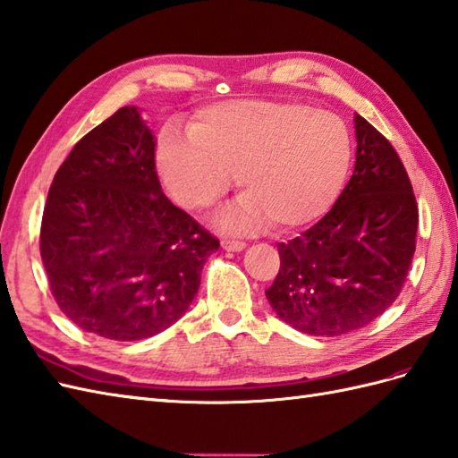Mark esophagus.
I'll list each match as a JSON object with an SVG mask.
<instances>
[{
    "mask_svg": "<svg viewBox=\"0 0 458 458\" xmlns=\"http://www.w3.org/2000/svg\"><path fill=\"white\" fill-rule=\"evenodd\" d=\"M221 247L225 249V250H229V252H239V250H242L244 247H247V244H244L242 241H237V239H223L221 241Z\"/></svg>",
    "mask_w": 458,
    "mask_h": 458,
    "instance_id": "34e87169",
    "label": "esophagus"
}]
</instances>
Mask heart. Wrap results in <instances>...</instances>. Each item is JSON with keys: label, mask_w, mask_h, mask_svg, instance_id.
<instances>
[{"label": "heart", "mask_w": 458, "mask_h": 458, "mask_svg": "<svg viewBox=\"0 0 458 458\" xmlns=\"http://www.w3.org/2000/svg\"><path fill=\"white\" fill-rule=\"evenodd\" d=\"M188 138H161L163 181L178 204L209 214L237 176L244 198L229 211V227L309 225L330 209L352 161V133L338 114L285 100L211 106Z\"/></svg>", "instance_id": "b5f03b06"}]
</instances>
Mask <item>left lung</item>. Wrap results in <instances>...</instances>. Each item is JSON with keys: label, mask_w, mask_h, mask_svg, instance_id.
<instances>
[{"label": "left lung", "mask_w": 458, "mask_h": 458, "mask_svg": "<svg viewBox=\"0 0 458 458\" xmlns=\"http://www.w3.org/2000/svg\"><path fill=\"white\" fill-rule=\"evenodd\" d=\"M355 169L313 227L277 244L280 272L266 289L272 309L310 336L369 325L400 295L416 250L418 204L390 141L355 114Z\"/></svg>", "instance_id": "obj_1"}]
</instances>
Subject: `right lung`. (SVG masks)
Wrapping results in <instances>:
<instances>
[{
    "instance_id": "right-lung-1",
    "label": "right lung",
    "mask_w": 458,
    "mask_h": 458,
    "mask_svg": "<svg viewBox=\"0 0 458 458\" xmlns=\"http://www.w3.org/2000/svg\"><path fill=\"white\" fill-rule=\"evenodd\" d=\"M217 249L219 239L163 194L136 106L83 136L54 176L40 256L52 297L81 330L136 342L169 328Z\"/></svg>"
}]
</instances>
